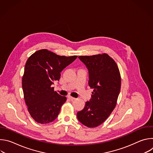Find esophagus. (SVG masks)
<instances>
[{
    "mask_svg": "<svg viewBox=\"0 0 153 153\" xmlns=\"http://www.w3.org/2000/svg\"><path fill=\"white\" fill-rule=\"evenodd\" d=\"M68 98L69 99H70L71 100H74L75 99H76V98H74V97H71V96H68Z\"/></svg>",
    "mask_w": 153,
    "mask_h": 153,
    "instance_id": "esophagus-1",
    "label": "esophagus"
}]
</instances>
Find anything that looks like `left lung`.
<instances>
[{
    "instance_id": "8db88e82",
    "label": "left lung",
    "mask_w": 153,
    "mask_h": 153,
    "mask_svg": "<svg viewBox=\"0 0 153 153\" xmlns=\"http://www.w3.org/2000/svg\"><path fill=\"white\" fill-rule=\"evenodd\" d=\"M79 58L88 70V85L93 92L77 117L83 125L94 128L105 122L116 107L121 86L120 74L116 62L106 53Z\"/></svg>"
}]
</instances>
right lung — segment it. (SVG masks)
I'll list each match as a JSON object with an SVG mask.
<instances>
[{
    "label": "right lung",
    "mask_w": 153,
    "mask_h": 153,
    "mask_svg": "<svg viewBox=\"0 0 153 153\" xmlns=\"http://www.w3.org/2000/svg\"><path fill=\"white\" fill-rule=\"evenodd\" d=\"M77 57L61 56L43 49L28 59L22 84L28 111L36 122L46 124L57 118L67 97L54 91L52 85L59 80L60 72Z\"/></svg>",
    "instance_id": "add662e5"
}]
</instances>
